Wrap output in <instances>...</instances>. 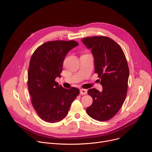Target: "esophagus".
<instances>
[{"label": "esophagus", "mask_w": 152, "mask_h": 152, "mask_svg": "<svg viewBox=\"0 0 152 152\" xmlns=\"http://www.w3.org/2000/svg\"><path fill=\"white\" fill-rule=\"evenodd\" d=\"M80 93L81 94H87V90L82 88L80 90Z\"/></svg>", "instance_id": "obj_1"}]
</instances>
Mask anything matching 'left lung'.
<instances>
[{"mask_svg": "<svg viewBox=\"0 0 152 152\" xmlns=\"http://www.w3.org/2000/svg\"><path fill=\"white\" fill-rule=\"evenodd\" d=\"M82 42L94 59V72L101 78L102 91L89 89L93 98L86 112L93 119L106 121L112 118L120 110L126 98L129 69L121 47L111 38L93 36L82 39Z\"/></svg>", "mask_w": 152, "mask_h": 152, "instance_id": "left-lung-1", "label": "left lung"}]
</instances>
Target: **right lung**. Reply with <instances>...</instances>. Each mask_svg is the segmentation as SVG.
<instances>
[{"label": "right lung", "instance_id": "1", "mask_svg": "<svg viewBox=\"0 0 152 152\" xmlns=\"http://www.w3.org/2000/svg\"><path fill=\"white\" fill-rule=\"evenodd\" d=\"M78 45L75 40H54L39 46L30 59L28 88L31 104L39 116L50 123L62 121L79 94L75 87L66 89L55 81L61 77L68 52Z\"/></svg>", "mask_w": 152, "mask_h": 152}]
</instances>
